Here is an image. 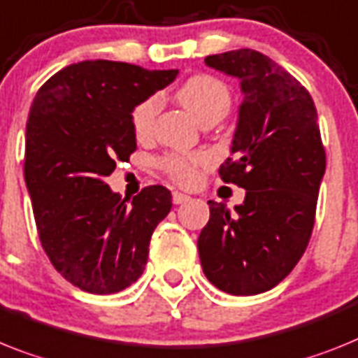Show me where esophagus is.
<instances>
[{
  "mask_svg": "<svg viewBox=\"0 0 358 358\" xmlns=\"http://www.w3.org/2000/svg\"><path fill=\"white\" fill-rule=\"evenodd\" d=\"M191 200V196H187V194L180 193V191H174L173 193V202L176 203V206H180V203H185Z\"/></svg>",
  "mask_w": 358,
  "mask_h": 358,
  "instance_id": "obj_1",
  "label": "esophagus"
}]
</instances>
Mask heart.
Listing matches in <instances>:
<instances>
[{
  "mask_svg": "<svg viewBox=\"0 0 358 358\" xmlns=\"http://www.w3.org/2000/svg\"><path fill=\"white\" fill-rule=\"evenodd\" d=\"M178 101L196 122L209 114L227 113L231 107V94L227 87L213 76H193L178 89ZM158 100L155 96L140 101L131 113V125L136 136H145L151 131ZM206 162L200 152H176L162 158L160 165L165 173L178 184H193L198 176V167Z\"/></svg>",
  "mask_w": 358,
  "mask_h": 358,
  "instance_id": "heart-1",
  "label": "heart"
}]
</instances>
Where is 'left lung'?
<instances>
[{"label": "left lung", "mask_w": 358, "mask_h": 358, "mask_svg": "<svg viewBox=\"0 0 358 358\" xmlns=\"http://www.w3.org/2000/svg\"><path fill=\"white\" fill-rule=\"evenodd\" d=\"M206 65L240 82L244 98L220 176L244 187L245 198L235 213L207 202L198 255L213 286L258 295L293 271L313 231L326 173L317 109L299 80L262 52L213 54Z\"/></svg>", "instance_id": "left-lung-1"}]
</instances>
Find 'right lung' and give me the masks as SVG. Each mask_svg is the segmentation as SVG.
<instances>
[{
	"label": "right lung",
	"mask_w": 358,
	"mask_h": 358,
	"mask_svg": "<svg viewBox=\"0 0 358 358\" xmlns=\"http://www.w3.org/2000/svg\"><path fill=\"white\" fill-rule=\"evenodd\" d=\"M178 71H147L87 59L58 71L31 105L25 184L41 245L72 286L109 295L140 278L156 225L171 211L164 185L129 202L105 178L136 149L131 113L174 82Z\"/></svg>",
	"instance_id": "right-lung-1"
}]
</instances>
